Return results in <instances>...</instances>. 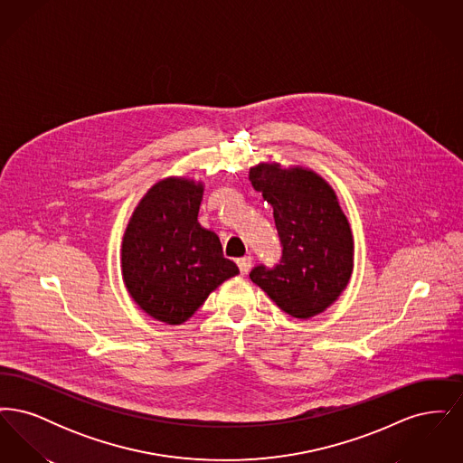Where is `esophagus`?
Wrapping results in <instances>:
<instances>
[{
    "label": "esophagus",
    "mask_w": 463,
    "mask_h": 463,
    "mask_svg": "<svg viewBox=\"0 0 463 463\" xmlns=\"http://www.w3.org/2000/svg\"><path fill=\"white\" fill-rule=\"evenodd\" d=\"M251 262H253V259H251V257H242V259L238 260V267H240L241 274H248V270L251 269Z\"/></svg>",
    "instance_id": "esophagus-1"
}]
</instances>
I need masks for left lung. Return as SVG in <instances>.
Wrapping results in <instances>:
<instances>
[{
    "mask_svg": "<svg viewBox=\"0 0 463 463\" xmlns=\"http://www.w3.org/2000/svg\"><path fill=\"white\" fill-rule=\"evenodd\" d=\"M255 191L274 210L283 246L274 267L251 269L250 279L291 317L308 319L338 298L353 274V234L330 185L310 170L259 165Z\"/></svg>",
    "mask_w": 463,
    "mask_h": 463,
    "instance_id": "left-lung-1",
    "label": "left lung"
}]
</instances>
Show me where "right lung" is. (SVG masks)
<instances>
[{"instance_id":"add662e5","label":"right lung","mask_w":463,"mask_h":463,"mask_svg":"<svg viewBox=\"0 0 463 463\" xmlns=\"http://www.w3.org/2000/svg\"><path fill=\"white\" fill-rule=\"evenodd\" d=\"M203 185L157 182L138 203L123 238V279L133 300L168 325L187 321L208 295L240 274L215 232L198 223Z\"/></svg>"}]
</instances>
